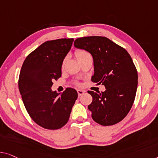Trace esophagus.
Segmentation results:
<instances>
[{
	"mask_svg": "<svg viewBox=\"0 0 158 158\" xmlns=\"http://www.w3.org/2000/svg\"><path fill=\"white\" fill-rule=\"evenodd\" d=\"M77 93H78V96H81L82 94H84V93H85V91L80 90V89H78V90H77Z\"/></svg>",
	"mask_w": 158,
	"mask_h": 158,
	"instance_id": "esophagus-1",
	"label": "esophagus"
}]
</instances>
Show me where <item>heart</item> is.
<instances>
[{
    "label": "heart",
    "mask_w": 158,
    "mask_h": 158,
    "mask_svg": "<svg viewBox=\"0 0 158 158\" xmlns=\"http://www.w3.org/2000/svg\"><path fill=\"white\" fill-rule=\"evenodd\" d=\"M75 55H76V57L78 61H81L86 57V56L90 55L86 51L84 50V49H79V50H77L76 52H75Z\"/></svg>",
    "instance_id": "heart-1"
}]
</instances>
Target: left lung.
<instances>
[{"label":"left lung","mask_w":158,"mask_h":158,"mask_svg":"<svg viewBox=\"0 0 158 158\" xmlns=\"http://www.w3.org/2000/svg\"><path fill=\"white\" fill-rule=\"evenodd\" d=\"M74 45L91 54L94 67L91 81L106 88L102 93L88 91L93 98L88 106L93 120L102 126L118 123L130 111L137 91L138 72L131 56L105 37H81Z\"/></svg>","instance_id":"1"}]
</instances>
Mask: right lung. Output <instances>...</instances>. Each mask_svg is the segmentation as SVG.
<instances>
[{"label":"right lung","instance_id":"1","mask_svg":"<svg viewBox=\"0 0 158 158\" xmlns=\"http://www.w3.org/2000/svg\"><path fill=\"white\" fill-rule=\"evenodd\" d=\"M73 41L64 38L44 42L27 56L21 68L18 87L23 103L32 119L44 128L64 126L78 97L72 88L62 94L51 89L52 81L62 75L63 61Z\"/></svg>","mask_w":158,"mask_h":158}]
</instances>
